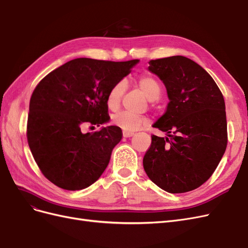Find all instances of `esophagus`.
Segmentation results:
<instances>
[{
	"mask_svg": "<svg viewBox=\"0 0 248 248\" xmlns=\"http://www.w3.org/2000/svg\"><path fill=\"white\" fill-rule=\"evenodd\" d=\"M133 132H130V131H123V137L124 138H130V137H132L133 136Z\"/></svg>",
	"mask_w": 248,
	"mask_h": 248,
	"instance_id": "34e87169",
	"label": "esophagus"
}]
</instances>
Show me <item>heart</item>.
I'll use <instances>...</instances> for the list:
<instances>
[{"mask_svg": "<svg viewBox=\"0 0 248 248\" xmlns=\"http://www.w3.org/2000/svg\"><path fill=\"white\" fill-rule=\"evenodd\" d=\"M139 86L141 91L147 96V98L150 100H155L160 95L161 89L158 81L152 77H141L139 79ZM124 91V81H118L110 88L107 97L108 106L110 108H116L119 106ZM112 122L123 130L131 132L136 131L144 126L147 123V119L142 116L133 114V112L122 110L112 116Z\"/></svg>", "mask_w": 248, "mask_h": 248, "instance_id": "obj_1", "label": "heart"}]
</instances>
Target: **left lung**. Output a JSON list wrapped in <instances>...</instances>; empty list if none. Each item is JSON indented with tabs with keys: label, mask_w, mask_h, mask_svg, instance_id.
<instances>
[{
	"label": "left lung",
	"mask_w": 248,
	"mask_h": 248,
	"mask_svg": "<svg viewBox=\"0 0 248 248\" xmlns=\"http://www.w3.org/2000/svg\"><path fill=\"white\" fill-rule=\"evenodd\" d=\"M149 71L167 88V110L153 127L142 164L150 180L170 193L198 188L211 177L228 144L226 104L211 76L183 56L151 60Z\"/></svg>",
	"instance_id": "obj_1"
}]
</instances>
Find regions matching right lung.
I'll use <instances>...</instances> for the list:
<instances>
[{"label":"right lung","mask_w":248,"mask_h":248,"mask_svg":"<svg viewBox=\"0 0 248 248\" xmlns=\"http://www.w3.org/2000/svg\"><path fill=\"white\" fill-rule=\"evenodd\" d=\"M138 63L78 58L37 85L30 100L27 138L36 163L51 183L80 190L102 175L122 130L108 126L84 133L81 128L108 122V93Z\"/></svg>","instance_id":"obj_1"}]
</instances>
